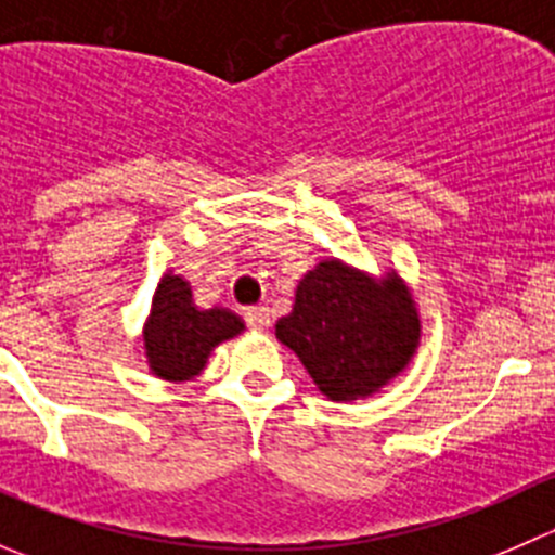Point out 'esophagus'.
<instances>
[{
  "label": "esophagus",
  "mask_w": 555,
  "mask_h": 555,
  "mask_svg": "<svg viewBox=\"0 0 555 555\" xmlns=\"http://www.w3.org/2000/svg\"><path fill=\"white\" fill-rule=\"evenodd\" d=\"M244 319L249 322V327L266 330L271 324V311H268V306H249V309H244Z\"/></svg>",
  "instance_id": "34e87169"
}]
</instances>
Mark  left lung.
I'll return each mask as SVG.
<instances>
[{"label": "left lung", "instance_id": "1", "mask_svg": "<svg viewBox=\"0 0 555 555\" xmlns=\"http://www.w3.org/2000/svg\"><path fill=\"white\" fill-rule=\"evenodd\" d=\"M276 338L298 354L327 400L354 402L408 371L422 344V317L395 268L376 276L324 257L295 287L293 311L276 322Z\"/></svg>", "mask_w": 555, "mask_h": 555}]
</instances>
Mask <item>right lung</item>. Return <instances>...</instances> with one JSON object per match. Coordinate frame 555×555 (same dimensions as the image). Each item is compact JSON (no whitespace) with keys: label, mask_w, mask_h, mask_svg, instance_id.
Wrapping results in <instances>:
<instances>
[{"label":"right lung","mask_w":555,"mask_h":555,"mask_svg":"<svg viewBox=\"0 0 555 555\" xmlns=\"http://www.w3.org/2000/svg\"><path fill=\"white\" fill-rule=\"evenodd\" d=\"M244 330V319L231 309L195 306L188 279L166 271L142 327L150 373L169 384L193 382L206 367L211 351Z\"/></svg>","instance_id":"add662e5"}]
</instances>
